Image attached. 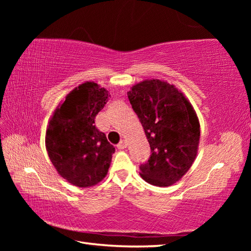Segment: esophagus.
<instances>
[{
  "label": "esophagus",
  "instance_id": "1",
  "mask_svg": "<svg viewBox=\"0 0 251 251\" xmlns=\"http://www.w3.org/2000/svg\"><path fill=\"white\" fill-rule=\"evenodd\" d=\"M127 147V142L125 141V139H123V141L120 142V144L117 145V148L118 150H124V148Z\"/></svg>",
  "mask_w": 251,
  "mask_h": 251
}]
</instances>
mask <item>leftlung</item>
<instances>
[{"mask_svg":"<svg viewBox=\"0 0 251 251\" xmlns=\"http://www.w3.org/2000/svg\"><path fill=\"white\" fill-rule=\"evenodd\" d=\"M145 130L151 155L139 166L148 184L167 187L181 179L196 159L201 125L193 105L174 85L145 79L127 93Z\"/></svg>","mask_w":251,"mask_h":251,"instance_id":"left-lung-1","label":"left lung"}]
</instances>
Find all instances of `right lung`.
Wrapping results in <instances>:
<instances>
[{
  "mask_svg": "<svg viewBox=\"0 0 251 251\" xmlns=\"http://www.w3.org/2000/svg\"><path fill=\"white\" fill-rule=\"evenodd\" d=\"M108 91L85 82L66 95L49 122L45 146L55 169L70 184L92 187L107 175L115 147L95 126Z\"/></svg>",
  "mask_w": 251,
  "mask_h": 251,
  "instance_id": "right-lung-1",
  "label": "right lung"
}]
</instances>
